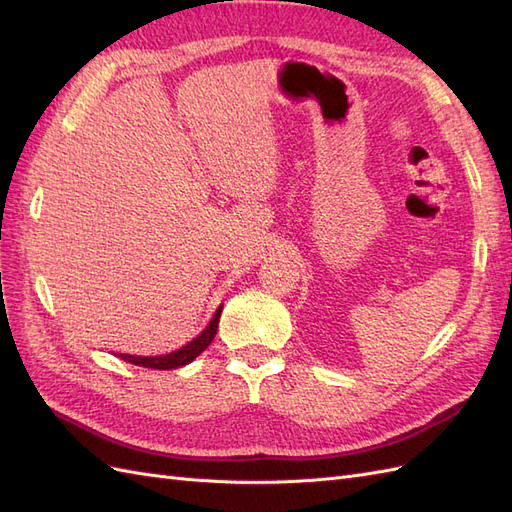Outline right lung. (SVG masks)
I'll list each match as a JSON object with an SVG mask.
<instances>
[{
  "instance_id": "right-lung-1",
  "label": "right lung",
  "mask_w": 512,
  "mask_h": 512,
  "mask_svg": "<svg viewBox=\"0 0 512 512\" xmlns=\"http://www.w3.org/2000/svg\"><path fill=\"white\" fill-rule=\"evenodd\" d=\"M220 314H222V307L218 309V312H215L213 320L209 322V327L203 333H200L194 339V342L179 348L177 352H170V354H164V356H132V354H117V356H119V359H123V361L132 363V365L149 367V369H177L181 365H188L213 342L215 333H218Z\"/></svg>"
}]
</instances>
